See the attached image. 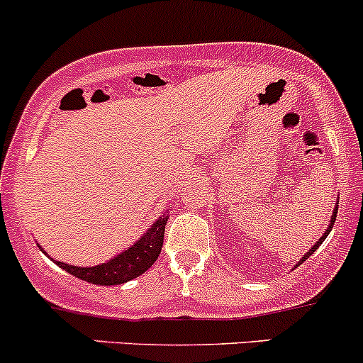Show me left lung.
<instances>
[{
    "label": "left lung",
    "instance_id": "obj_1",
    "mask_svg": "<svg viewBox=\"0 0 363 363\" xmlns=\"http://www.w3.org/2000/svg\"><path fill=\"white\" fill-rule=\"evenodd\" d=\"M337 208H339V203H335V208H334V211H332V216H330V223H328V227H327V229H325V234H323V236H321V238L318 239V241H316V242H315V246H313V248H311V250H309V252H308V253H306V255H304V257H302V259H301V260H298V264H297V265H301L302 262H304V260H308V259H309V257H311V255H313V253H315V252H316V250H318V248H320V245H321V242H323V241H325V238H327V236H328V233H330V230H332V227H334V222H335V216H337Z\"/></svg>",
    "mask_w": 363,
    "mask_h": 363
}]
</instances>
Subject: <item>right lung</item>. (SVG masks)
Segmentation results:
<instances>
[{
	"label": "right lung",
	"mask_w": 363,
	"mask_h": 363,
	"mask_svg": "<svg viewBox=\"0 0 363 363\" xmlns=\"http://www.w3.org/2000/svg\"><path fill=\"white\" fill-rule=\"evenodd\" d=\"M167 216H159V220L143 234L130 248L125 252L118 253L106 264H99L96 267H78V265H69L55 260V264L61 269H65L69 274L84 279L87 283L94 285H122V283L130 281L138 278L143 272L154 265L157 257L160 255L164 242V230H166ZM47 255V253H45Z\"/></svg>",
	"instance_id": "right-lung-1"
}]
</instances>
